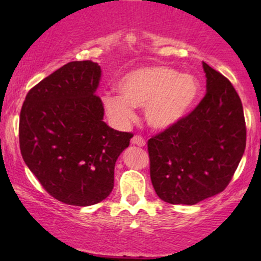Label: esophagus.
I'll return each mask as SVG.
<instances>
[{"label":"esophagus","instance_id":"obj_1","mask_svg":"<svg viewBox=\"0 0 261 261\" xmlns=\"http://www.w3.org/2000/svg\"><path fill=\"white\" fill-rule=\"evenodd\" d=\"M131 143H133V145L139 146V147H145L146 146L145 139H142L141 136H134L133 140H131Z\"/></svg>","mask_w":261,"mask_h":261}]
</instances>
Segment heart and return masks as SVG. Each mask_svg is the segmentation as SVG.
<instances>
[{
	"label": "heart",
	"mask_w": 261,
	"mask_h": 261,
	"mask_svg": "<svg viewBox=\"0 0 261 261\" xmlns=\"http://www.w3.org/2000/svg\"><path fill=\"white\" fill-rule=\"evenodd\" d=\"M116 91L119 95L101 97L114 122L126 126L135 119L134 108H143L148 126L164 131L188 115L200 94V82L194 74L179 73L168 66H146L124 74Z\"/></svg>",
	"instance_id": "b5f03b06"
}]
</instances>
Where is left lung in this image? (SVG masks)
<instances>
[{
    "instance_id": "left-lung-1",
    "label": "left lung",
    "mask_w": 261,
    "mask_h": 261,
    "mask_svg": "<svg viewBox=\"0 0 261 261\" xmlns=\"http://www.w3.org/2000/svg\"><path fill=\"white\" fill-rule=\"evenodd\" d=\"M206 95L175 126L148 140L155 194L173 205H195L226 189L243 157V106L226 77L202 62Z\"/></svg>"
}]
</instances>
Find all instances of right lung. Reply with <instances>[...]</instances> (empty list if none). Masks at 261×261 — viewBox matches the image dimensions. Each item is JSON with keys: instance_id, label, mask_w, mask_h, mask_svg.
<instances>
[{"instance_id": "add662e5", "label": "right lung", "mask_w": 261, "mask_h": 261, "mask_svg": "<svg viewBox=\"0 0 261 261\" xmlns=\"http://www.w3.org/2000/svg\"><path fill=\"white\" fill-rule=\"evenodd\" d=\"M100 77L97 62H68L33 87L20 110L23 160L45 190L67 205L91 206L109 196L116 160L133 137L103 121L95 95Z\"/></svg>"}]
</instances>
